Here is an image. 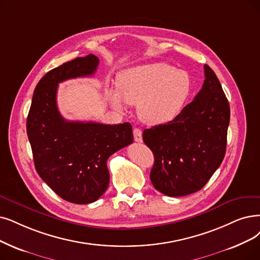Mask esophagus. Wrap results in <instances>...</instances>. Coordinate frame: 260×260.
Returning <instances> with one entry per match:
<instances>
[{"mask_svg": "<svg viewBox=\"0 0 260 260\" xmlns=\"http://www.w3.org/2000/svg\"><path fill=\"white\" fill-rule=\"evenodd\" d=\"M133 137H134V141H136V142H138V143H142V142H143L141 129L134 128V129H133Z\"/></svg>", "mask_w": 260, "mask_h": 260, "instance_id": "esophagus-1", "label": "esophagus"}]
</instances>
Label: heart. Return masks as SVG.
<instances>
[{
	"label": "heart",
	"instance_id": "1",
	"mask_svg": "<svg viewBox=\"0 0 260 260\" xmlns=\"http://www.w3.org/2000/svg\"><path fill=\"white\" fill-rule=\"evenodd\" d=\"M190 91L188 72L157 61L121 71L117 77V89L110 88L108 97L114 108L122 109L123 101L138 106L143 121L161 124L178 115Z\"/></svg>",
	"mask_w": 260,
	"mask_h": 260
}]
</instances>
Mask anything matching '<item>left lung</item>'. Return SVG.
<instances>
[{
	"instance_id": "8db88e82",
	"label": "left lung",
	"mask_w": 260,
	"mask_h": 260,
	"mask_svg": "<svg viewBox=\"0 0 260 260\" xmlns=\"http://www.w3.org/2000/svg\"><path fill=\"white\" fill-rule=\"evenodd\" d=\"M204 69V84L193 101L173 120L143 131L154 157L150 180L168 196L200 191L225 155L230 103L214 71L208 65Z\"/></svg>"
}]
</instances>
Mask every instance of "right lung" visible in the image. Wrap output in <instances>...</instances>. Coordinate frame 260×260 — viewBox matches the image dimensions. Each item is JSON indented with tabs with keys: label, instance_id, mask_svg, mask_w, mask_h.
Returning <instances> with one entry per match:
<instances>
[{
	"label": "right lung",
	"instance_id": "right-lung-1",
	"mask_svg": "<svg viewBox=\"0 0 260 260\" xmlns=\"http://www.w3.org/2000/svg\"><path fill=\"white\" fill-rule=\"evenodd\" d=\"M99 58L77 57L40 79L26 119V132L38 175L61 199L74 204L96 202L110 182V155L133 142L129 122L103 124L69 121L56 105L58 83L95 74Z\"/></svg>",
	"mask_w": 260,
	"mask_h": 260
}]
</instances>
